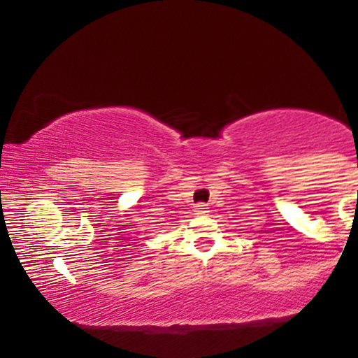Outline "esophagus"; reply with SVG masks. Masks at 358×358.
Returning a JSON list of instances; mask_svg holds the SVG:
<instances>
[{
    "label": "esophagus",
    "mask_w": 358,
    "mask_h": 358,
    "mask_svg": "<svg viewBox=\"0 0 358 358\" xmlns=\"http://www.w3.org/2000/svg\"><path fill=\"white\" fill-rule=\"evenodd\" d=\"M195 213H196V215H205V213H208V207H207V205H203V203L196 205Z\"/></svg>",
    "instance_id": "1"
}]
</instances>
